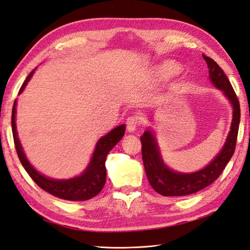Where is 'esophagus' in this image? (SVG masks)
Masks as SVG:
<instances>
[{"mask_svg":"<svg viewBox=\"0 0 250 250\" xmlns=\"http://www.w3.org/2000/svg\"><path fill=\"white\" fill-rule=\"evenodd\" d=\"M141 122V118L139 116H131L129 117L128 119H126V130L128 132H134L137 128V125H140Z\"/></svg>","mask_w":250,"mask_h":250,"instance_id":"34e87169","label":"esophagus"}]
</instances>
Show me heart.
Returning a JSON list of instances; mask_svg holds the SVG:
<instances>
[{
    "instance_id": "1",
    "label": "heart",
    "mask_w": 250,
    "mask_h": 250,
    "mask_svg": "<svg viewBox=\"0 0 250 250\" xmlns=\"http://www.w3.org/2000/svg\"><path fill=\"white\" fill-rule=\"evenodd\" d=\"M179 70L180 66L178 63L173 60H166L155 66V68H153V76L159 82L167 81V79L176 75Z\"/></svg>"
}]
</instances>
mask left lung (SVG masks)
<instances>
[{"label": "left lung", "instance_id": "obj_1", "mask_svg": "<svg viewBox=\"0 0 250 250\" xmlns=\"http://www.w3.org/2000/svg\"><path fill=\"white\" fill-rule=\"evenodd\" d=\"M208 66L209 79L214 87L225 94L232 106V122L225 145L213 160L206 167L192 173L176 172L169 168L163 161L160 148L151 128L146 129L141 136L142 157L148 182L153 190L164 196L189 195L204 189L219 177L235 150L241 109L236 94L225 72L210 58L203 55Z\"/></svg>", "mask_w": 250, "mask_h": 250}]
</instances>
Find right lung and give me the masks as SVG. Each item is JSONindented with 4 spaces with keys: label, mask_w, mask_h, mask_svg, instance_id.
<instances>
[{
    "label": "right lung",
    "mask_w": 250,
    "mask_h": 250,
    "mask_svg": "<svg viewBox=\"0 0 250 250\" xmlns=\"http://www.w3.org/2000/svg\"><path fill=\"white\" fill-rule=\"evenodd\" d=\"M35 70L36 68H34L29 74V76L25 78L24 83L19 90V94L23 92L25 86L30 82L31 77L33 76ZM16 106H17V100H15L14 102L12 114V130L15 147L21 164H22L26 173L30 175V177L34 180L37 186L52 195L67 201H86L99 194L106 182V156L113 149L117 143L124 137L125 125L116 126L107 134L101 137L97 145H95L91 160H90L87 167L84 168V171L81 175L68 179H55L41 174L26 158L22 145L19 141L17 125H16Z\"/></svg>",
    "instance_id": "add662e5"
}]
</instances>
